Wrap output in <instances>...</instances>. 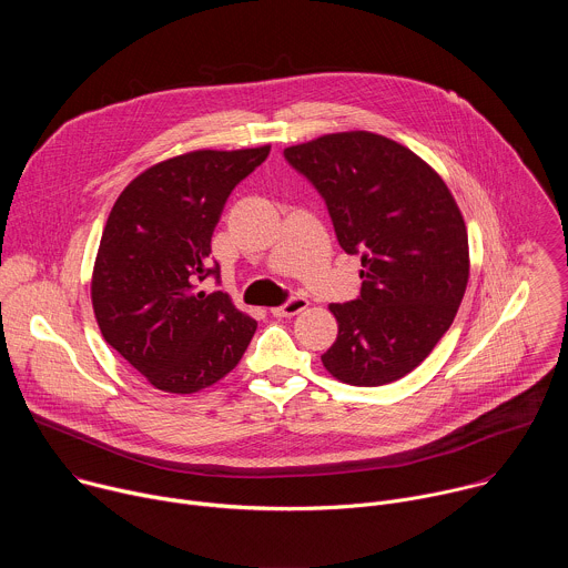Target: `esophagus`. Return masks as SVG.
Masks as SVG:
<instances>
[{"instance_id": "1", "label": "esophagus", "mask_w": 568, "mask_h": 568, "mask_svg": "<svg viewBox=\"0 0 568 568\" xmlns=\"http://www.w3.org/2000/svg\"><path fill=\"white\" fill-rule=\"evenodd\" d=\"M307 305H310V301L305 296H294L287 303H283L278 307H272V314L274 316H294V314L303 312Z\"/></svg>"}]
</instances>
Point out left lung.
Instances as JSON below:
<instances>
[{"label":"left lung","instance_id":"1","mask_svg":"<svg viewBox=\"0 0 568 568\" xmlns=\"http://www.w3.org/2000/svg\"><path fill=\"white\" fill-rule=\"evenodd\" d=\"M326 200L339 245L362 254V292L333 303L337 342L321 355L353 386L412 373L449 331L469 278L467 229L443 178L375 132L323 134L285 148Z\"/></svg>","mask_w":568,"mask_h":568}]
</instances>
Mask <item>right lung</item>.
Wrapping results in <instances>:
<instances>
[{
  "instance_id": "right-lung-1",
  "label": "right lung",
  "mask_w": 568,
  "mask_h": 568,
  "mask_svg": "<svg viewBox=\"0 0 568 568\" xmlns=\"http://www.w3.org/2000/svg\"><path fill=\"white\" fill-rule=\"evenodd\" d=\"M270 145L195 150L134 178L114 202L92 274L103 339L154 388L197 393L235 368L258 323L224 292H200L231 191Z\"/></svg>"
}]
</instances>
